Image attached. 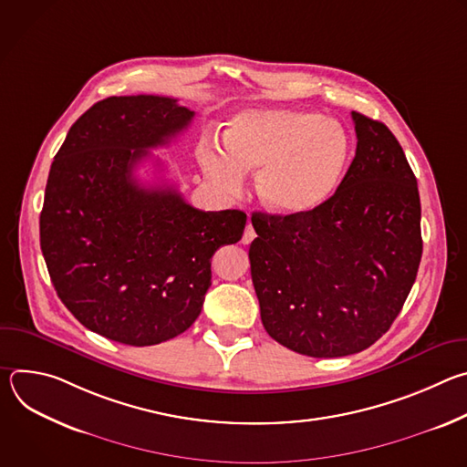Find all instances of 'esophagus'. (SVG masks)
I'll return each mask as SVG.
<instances>
[{
  "instance_id": "1",
  "label": "esophagus",
  "mask_w": 467,
  "mask_h": 467,
  "mask_svg": "<svg viewBox=\"0 0 467 467\" xmlns=\"http://www.w3.org/2000/svg\"><path fill=\"white\" fill-rule=\"evenodd\" d=\"M254 236H256V233H254V229H253V225L249 223L247 227H245V231H244V236H242V242L244 244H249V242H253L254 240Z\"/></svg>"
}]
</instances>
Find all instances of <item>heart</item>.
Segmentation results:
<instances>
[{"mask_svg":"<svg viewBox=\"0 0 467 467\" xmlns=\"http://www.w3.org/2000/svg\"><path fill=\"white\" fill-rule=\"evenodd\" d=\"M223 146H202L199 162L223 193L234 195L256 171L260 202L281 216L321 209L340 188L351 137L332 118L292 107L247 109L231 118Z\"/></svg>","mask_w":467,"mask_h":467,"instance_id":"heart-1","label":"heart"}]
</instances>
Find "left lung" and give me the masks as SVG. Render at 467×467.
<instances>
[{"label": "left lung", "instance_id": "obj_1", "mask_svg": "<svg viewBox=\"0 0 467 467\" xmlns=\"http://www.w3.org/2000/svg\"><path fill=\"white\" fill-rule=\"evenodd\" d=\"M355 159L305 216L253 213L251 279L268 335L314 358L360 353L401 312L423 253L416 175L391 130L351 112Z\"/></svg>", "mask_w": 467, "mask_h": 467}]
</instances>
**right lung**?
Listing matches in <instances>:
<instances>
[{
    "label": "right lung",
    "instance_id": "right-lung-1",
    "mask_svg": "<svg viewBox=\"0 0 467 467\" xmlns=\"http://www.w3.org/2000/svg\"><path fill=\"white\" fill-rule=\"evenodd\" d=\"M193 110L164 96H112L68 130L49 170L40 247L57 296L87 328L125 346L175 338L202 314L213 254L236 244L242 211L205 213L135 168Z\"/></svg>",
    "mask_w": 467,
    "mask_h": 467
}]
</instances>
